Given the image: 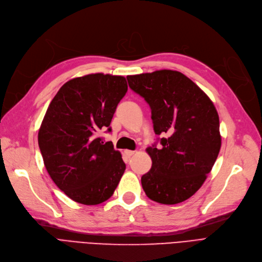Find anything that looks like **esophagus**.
Listing matches in <instances>:
<instances>
[{
    "mask_svg": "<svg viewBox=\"0 0 262 262\" xmlns=\"http://www.w3.org/2000/svg\"><path fill=\"white\" fill-rule=\"evenodd\" d=\"M124 154H125V156L129 157V158H130V157H132L135 154V151H133V150H124Z\"/></svg>",
    "mask_w": 262,
    "mask_h": 262,
    "instance_id": "obj_1",
    "label": "esophagus"
}]
</instances>
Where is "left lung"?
Listing matches in <instances>:
<instances>
[{"label":"left lung","instance_id":"8db88e82","mask_svg":"<svg viewBox=\"0 0 262 262\" xmlns=\"http://www.w3.org/2000/svg\"><path fill=\"white\" fill-rule=\"evenodd\" d=\"M129 87L149 104L156 134H166L146 151L152 164L141 179L150 200L177 204L205 182L222 146L213 102L195 83L172 70L127 76Z\"/></svg>","mask_w":262,"mask_h":262}]
</instances>
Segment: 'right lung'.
Here are the masks:
<instances>
[{"label": "right lung", "instance_id": "add662e5", "mask_svg": "<svg viewBox=\"0 0 262 262\" xmlns=\"http://www.w3.org/2000/svg\"><path fill=\"white\" fill-rule=\"evenodd\" d=\"M128 90L123 76L89 74L67 81L50 102L38 146L51 180L73 201L97 205L110 199L125 170L112 142L98 137L110 127Z\"/></svg>", "mask_w": 262, "mask_h": 262}]
</instances>
